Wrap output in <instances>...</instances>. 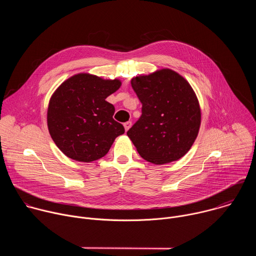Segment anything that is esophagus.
I'll return each mask as SVG.
<instances>
[{
  "label": "esophagus",
  "instance_id": "1",
  "mask_svg": "<svg viewBox=\"0 0 256 256\" xmlns=\"http://www.w3.org/2000/svg\"><path fill=\"white\" fill-rule=\"evenodd\" d=\"M124 126L126 132H128V130H130V128L132 126V122H124Z\"/></svg>",
  "mask_w": 256,
  "mask_h": 256
}]
</instances>
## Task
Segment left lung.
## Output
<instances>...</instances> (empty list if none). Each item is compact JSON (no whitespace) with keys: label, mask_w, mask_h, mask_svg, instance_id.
I'll return each mask as SVG.
<instances>
[{"label":"left lung","mask_w":256,"mask_h":256,"mask_svg":"<svg viewBox=\"0 0 256 256\" xmlns=\"http://www.w3.org/2000/svg\"><path fill=\"white\" fill-rule=\"evenodd\" d=\"M130 83L142 103V116L126 134L140 157L157 165L184 157L200 126L198 100L190 83L170 68L132 78Z\"/></svg>","instance_id":"left-lung-1"}]
</instances>
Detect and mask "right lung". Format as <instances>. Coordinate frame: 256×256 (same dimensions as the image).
I'll list each match as a JSON object with an SVG mask.
<instances>
[{
  "label": "right lung",
  "instance_id": "right-lung-1",
  "mask_svg": "<svg viewBox=\"0 0 256 256\" xmlns=\"http://www.w3.org/2000/svg\"><path fill=\"white\" fill-rule=\"evenodd\" d=\"M120 85L118 79L78 74L56 90L48 104V126L66 157L86 163L98 160L124 132V126L114 120V106L105 100Z\"/></svg>",
  "mask_w": 256,
  "mask_h": 256
}]
</instances>
